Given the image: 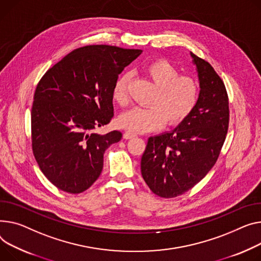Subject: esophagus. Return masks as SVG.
Wrapping results in <instances>:
<instances>
[{
  "label": "esophagus",
  "instance_id": "1",
  "mask_svg": "<svg viewBox=\"0 0 261 261\" xmlns=\"http://www.w3.org/2000/svg\"><path fill=\"white\" fill-rule=\"evenodd\" d=\"M136 135L134 134V133H131V132H128V131H126L125 133H124V138L125 140H130V138H133V137H135Z\"/></svg>",
  "mask_w": 261,
  "mask_h": 261
}]
</instances>
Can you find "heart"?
Segmentation results:
<instances>
[{"instance_id": "b5f03b06", "label": "heart", "mask_w": 261, "mask_h": 261, "mask_svg": "<svg viewBox=\"0 0 261 261\" xmlns=\"http://www.w3.org/2000/svg\"><path fill=\"white\" fill-rule=\"evenodd\" d=\"M147 74L159 91L149 108L133 107L117 117V125L132 133L155 131L168 125L180 124L193 112L199 97V85L190 76H179V71L168 61H156L147 67ZM130 74L120 75L112 89L113 99L125 105L128 101Z\"/></svg>"}]
</instances>
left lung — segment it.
I'll use <instances>...</instances> for the list:
<instances>
[{"label": "left lung", "mask_w": 261, "mask_h": 261, "mask_svg": "<svg viewBox=\"0 0 261 261\" xmlns=\"http://www.w3.org/2000/svg\"><path fill=\"white\" fill-rule=\"evenodd\" d=\"M199 83L193 112L176 128L149 137L142 175L156 195L172 198L199 182L215 165L229 125L227 90L214 68L190 52Z\"/></svg>", "instance_id": "8db88e82"}]
</instances>
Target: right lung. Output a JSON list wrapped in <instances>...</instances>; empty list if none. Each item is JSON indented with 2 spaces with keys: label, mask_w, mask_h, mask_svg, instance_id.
I'll use <instances>...</instances> for the list:
<instances>
[{
  "label": "right lung",
  "mask_w": 261,
  "mask_h": 261,
  "mask_svg": "<svg viewBox=\"0 0 261 261\" xmlns=\"http://www.w3.org/2000/svg\"><path fill=\"white\" fill-rule=\"evenodd\" d=\"M141 49L91 45L73 50L44 74L31 110L32 150L44 175L82 193L100 175L103 153L121 133L96 134L113 116L112 89Z\"/></svg>",
  "instance_id": "obj_1"
}]
</instances>
